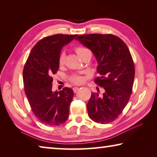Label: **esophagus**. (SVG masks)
<instances>
[{"label": "esophagus", "instance_id": "1", "mask_svg": "<svg viewBox=\"0 0 157 157\" xmlns=\"http://www.w3.org/2000/svg\"><path fill=\"white\" fill-rule=\"evenodd\" d=\"M73 90L74 93H76L79 90V87H74V88L73 89Z\"/></svg>", "mask_w": 157, "mask_h": 157}]
</instances>
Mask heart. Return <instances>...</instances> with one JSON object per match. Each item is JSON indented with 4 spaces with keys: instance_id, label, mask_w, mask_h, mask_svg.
I'll use <instances>...</instances> for the list:
<instances>
[{
    "instance_id": "b5f03b06",
    "label": "heart",
    "mask_w": 157,
    "mask_h": 157,
    "mask_svg": "<svg viewBox=\"0 0 157 157\" xmlns=\"http://www.w3.org/2000/svg\"><path fill=\"white\" fill-rule=\"evenodd\" d=\"M87 50H87L86 48H83V47H77L75 48V52H77V54L78 55V56L79 57H81L82 55H83L84 52H86ZM63 62H64V55L62 54L59 57V62L60 64H62ZM71 82H73L75 84H80V83H82V81H83V78H82L81 76L74 75L73 76H71Z\"/></svg>"
}]
</instances>
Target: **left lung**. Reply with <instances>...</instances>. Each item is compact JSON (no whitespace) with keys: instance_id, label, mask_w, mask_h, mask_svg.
<instances>
[{"instance_id":"left-lung-1","label":"left lung","mask_w":157,"mask_h":157,"mask_svg":"<svg viewBox=\"0 0 157 157\" xmlns=\"http://www.w3.org/2000/svg\"><path fill=\"white\" fill-rule=\"evenodd\" d=\"M91 50L98 62L95 79L104 88L100 95L91 93L86 107L89 118L107 124L118 118L129 102L135 75L134 64L125 43L111 34H89L76 38Z\"/></svg>"}]
</instances>
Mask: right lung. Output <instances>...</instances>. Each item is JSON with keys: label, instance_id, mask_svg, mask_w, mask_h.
I'll return each instance as SVG.
<instances>
[{"label": "right lung", "instance_id": "right-lung-1", "mask_svg": "<svg viewBox=\"0 0 157 157\" xmlns=\"http://www.w3.org/2000/svg\"><path fill=\"white\" fill-rule=\"evenodd\" d=\"M77 36L58 34L44 37L34 45L24 66L25 95L33 113L45 125L59 126L68 118L74 92L68 87L53 92L52 75L59 70L62 48Z\"/></svg>", "mask_w": 157, "mask_h": 157}]
</instances>
